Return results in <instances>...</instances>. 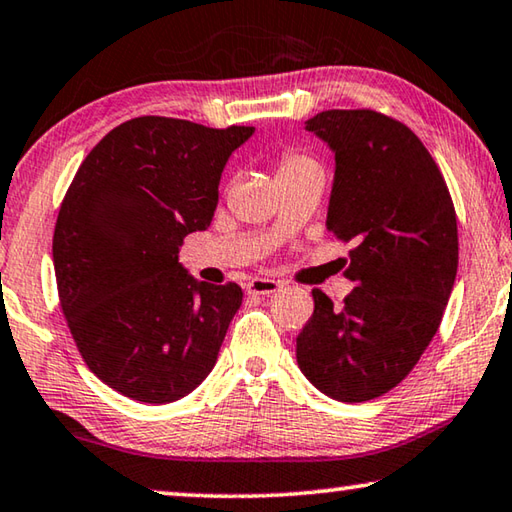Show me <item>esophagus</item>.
<instances>
[{
    "label": "esophagus",
    "mask_w": 512,
    "mask_h": 512,
    "mask_svg": "<svg viewBox=\"0 0 512 512\" xmlns=\"http://www.w3.org/2000/svg\"><path fill=\"white\" fill-rule=\"evenodd\" d=\"M282 287L280 280H273V278H253L246 285L248 294H255V296H269L273 291H278Z\"/></svg>",
    "instance_id": "esophagus-1"
}]
</instances>
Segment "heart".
Instances as JSON below:
<instances>
[{
	"mask_svg": "<svg viewBox=\"0 0 512 512\" xmlns=\"http://www.w3.org/2000/svg\"><path fill=\"white\" fill-rule=\"evenodd\" d=\"M316 164L314 159L307 157V154H298V152H285L278 161V177H285L289 173H296L300 168H307Z\"/></svg>",
	"mask_w": 512,
	"mask_h": 512,
	"instance_id": "1",
	"label": "heart"
}]
</instances>
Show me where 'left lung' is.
<instances>
[{"label": "left lung", "instance_id": "1", "mask_svg": "<svg viewBox=\"0 0 512 512\" xmlns=\"http://www.w3.org/2000/svg\"><path fill=\"white\" fill-rule=\"evenodd\" d=\"M335 152L328 230L353 241L342 307L312 289L296 337L307 380L344 403L383 396L415 369L440 328L458 271V223L431 152L399 120L330 109L305 123Z\"/></svg>", "mask_w": 512, "mask_h": 512}]
</instances>
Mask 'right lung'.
I'll return each instance as SVG.
<instances>
[{
    "instance_id": "obj_1",
    "label": "right lung",
    "mask_w": 512,
    "mask_h": 512,
    "mask_svg": "<svg viewBox=\"0 0 512 512\" xmlns=\"http://www.w3.org/2000/svg\"><path fill=\"white\" fill-rule=\"evenodd\" d=\"M253 132L132 118L68 186L52 241L61 310L86 367L129 399L177 401L214 369L243 291L193 280L177 253L212 223L225 161Z\"/></svg>"
}]
</instances>
